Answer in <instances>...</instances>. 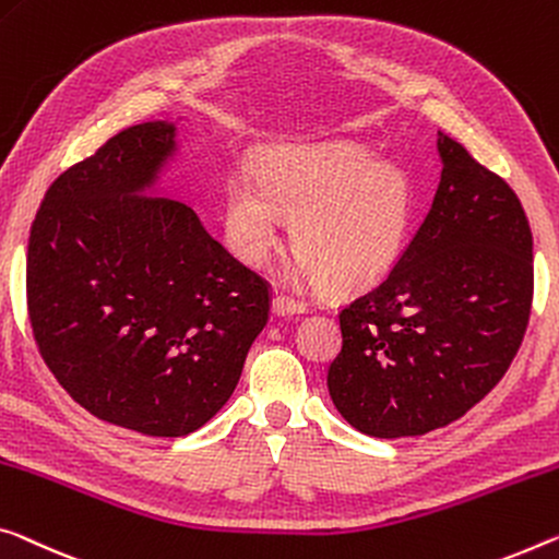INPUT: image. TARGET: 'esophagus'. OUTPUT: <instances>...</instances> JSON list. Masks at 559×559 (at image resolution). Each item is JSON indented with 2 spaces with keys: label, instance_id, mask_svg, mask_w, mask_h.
Returning a JSON list of instances; mask_svg holds the SVG:
<instances>
[{
  "label": "esophagus",
  "instance_id": "1",
  "mask_svg": "<svg viewBox=\"0 0 559 559\" xmlns=\"http://www.w3.org/2000/svg\"><path fill=\"white\" fill-rule=\"evenodd\" d=\"M271 311H273V316H278V318L300 316V313H306V306L298 304V300H294V298L276 296V298H273V304H271Z\"/></svg>",
  "mask_w": 559,
  "mask_h": 559
}]
</instances>
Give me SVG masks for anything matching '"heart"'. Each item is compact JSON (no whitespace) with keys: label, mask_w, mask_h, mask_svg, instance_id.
Masks as SVG:
<instances>
[{"label":"heart","mask_w":559,"mask_h":559,"mask_svg":"<svg viewBox=\"0 0 559 559\" xmlns=\"http://www.w3.org/2000/svg\"><path fill=\"white\" fill-rule=\"evenodd\" d=\"M290 218L296 276L353 294L385 278L407 246L415 189L403 168L378 164L343 141L283 146L263 154L255 179L236 174L226 191V241L238 261L259 269Z\"/></svg>","instance_id":"1"}]
</instances>
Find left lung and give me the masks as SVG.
Here are the masks:
<instances>
[{"mask_svg":"<svg viewBox=\"0 0 559 559\" xmlns=\"http://www.w3.org/2000/svg\"><path fill=\"white\" fill-rule=\"evenodd\" d=\"M432 206L380 286L341 313L328 393L353 428L407 438L442 428L500 383L533 304V234L515 191L438 134Z\"/></svg>","mask_w":559,"mask_h":559,"instance_id":"1","label":"left lung"}]
</instances>
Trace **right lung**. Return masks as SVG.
Wrapping results in <instances>:
<instances>
[{
    "instance_id": "right-lung-1",
    "label": "right lung",
    "mask_w": 559,
    "mask_h": 559,
    "mask_svg": "<svg viewBox=\"0 0 559 559\" xmlns=\"http://www.w3.org/2000/svg\"><path fill=\"white\" fill-rule=\"evenodd\" d=\"M174 121H144L44 193L26 306L59 385L96 418L154 438L199 430L234 395L269 321V286L162 197Z\"/></svg>"
}]
</instances>
